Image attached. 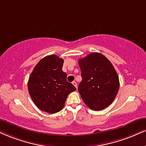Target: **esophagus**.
Segmentation results:
<instances>
[{
    "instance_id": "esophagus-1",
    "label": "esophagus",
    "mask_w": 146,
    "mask_h": 146,
    "mask_svg": "<svg viewBox=\"0 0 146 146\" xmlns=\"http://www.w3.org/2000/svg\"><path fill=\"white\" fill-rule=\"evenodd\" d=\"M72 84H73V85L75 87L77 88V83H76V82H75V81H73V82H72Z\"/></svg>"
}]
</instances>
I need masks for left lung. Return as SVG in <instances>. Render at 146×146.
I'll return each mask as SVG.
<instances>
[{
	"label": "left lung",
	"instance_id": "obj_1",
	"mask_svg": "<svg viewBox=\"0 0 146 146\" xmlns=\"http://www.w3.org/2000/svg\"><path fill=\"white\" fill-rule=\"evenodd\" d=\"M82 81L78 90L90 109L100 111L112 103L119 89V78L111 63L100 53L78 59Z\"/></svg>",
	"mask_w": 146,
	"mask_h": 146
}]
</instances>
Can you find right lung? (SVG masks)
I'll return each mask as SVG.
<instances>
[{
  "mask_svg": "<svg viewBox=\"0 0 146 146\" xmlns=\"http://www.w3.org/2000/svg\"><path fill=\"white\" fill-rule=\"evenodd\" d=\"M63 64L64 59L57 55L44 57L36 65L28 80V91L33 102L49 114L62 110L68 95L76 90L66 80Z\"/></svg>",
  "mask_w": 146,
  "mask_h": 146,
  "instance_id": "add662e5",
  "label": "right lung"
}]
</instances>
